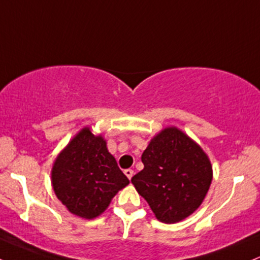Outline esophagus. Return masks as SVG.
<instances>
[{"label":"esophagus","instance_id":"1","mask_svg":"<svg viewBox=\"0 0 260 260\" xmlns=\"http://www.w3.org/2000/svg\"><path fill=\"white\" fill-rule=\"evenodd\" d=\"M124 174H125V176H127V178L131 180V179H132V176H133V174H135V172H133L132 169H125Z\"/></svg>","mask_w":260,"mask_h":260}]
</instances>
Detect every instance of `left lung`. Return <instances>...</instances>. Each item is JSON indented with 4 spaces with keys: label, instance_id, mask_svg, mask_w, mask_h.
<instances>
[{
    "label": "left lung",
    "instance_id": "8db88e82",
    "mask_svg": "<svg viewBox=\"0 0 260 260\" xmlns=\"http://www.w3.org/2000/svg\"><path fill=\"white\" fill-rule=\"evenodd\" d=\"M143 170L132 178L158 221L176 223L201 206L213 173L211 160L178 127L162 128L142 154Z\"/></svg>",
    "mask_w": 260,
    "mask_h": 260
}]
</instances>
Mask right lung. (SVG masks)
<instances>
[{"label": "right lung", "mask_w": 260, "mask_h": 260, "mask_svg": "<svg viewBox=\"0 0 260 260\" xmlns=\"http://www.w3.org/2000/svg\"><path fill=\"white\" fill-rule=\"evenodd\" d=\"M129 184L107 149L102 135L80 129L58 154L51 168V186L73 215L93 219L106 211L119 190Z\"/></svg>", "instance_id": "add662e5"}]
</instances>
